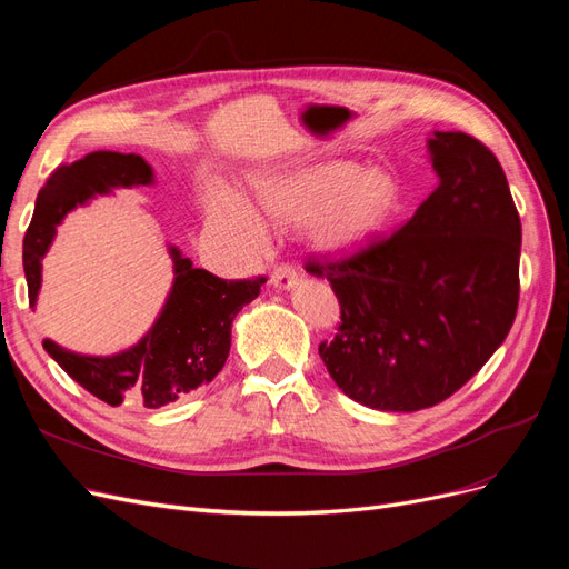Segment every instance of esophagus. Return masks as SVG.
Instances as JSON below:
<instances>
[{
    "label": "esophagus",
    "instance_id": "obj_1",
    "mask_svg": "<svg viewBox=\"0 0 569 569\" xmlns=\"http://www.w3.org/2000/svg\"><path fill=\"white\" fill-rule=\"evenodd\" d=\"M297 282H299V272L291 268V266H287V263L278 266V268L270 272V284L280 287V289H289V287H295Z\"/></svg>",
    "mask_w": 569,
    "mask_h": 569
}]
</instances>
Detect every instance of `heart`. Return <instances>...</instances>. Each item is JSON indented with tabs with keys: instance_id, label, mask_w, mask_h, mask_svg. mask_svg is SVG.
Instances as JSON below:
<instances>
[{
	"instance_id": "1",
	"label": "heart",
	"mask_w": 569,
	"mask_h": 569,
	"mask_svg": "<svg viewBox=\"0 0 569 569\" xmlns=\"http://www.w3.org/2000/svg\"><path fill=\"white\" fill-rule=\"evenodd\" d=\"M261 209L284 226L313 222L318 247L353 251L380 232L401 206V187L387 170H363L351 161H327L297 173L270 178L258 187ZM213 232L244 249H261L266 230L244 201L218 194L211 203Z\"/></svg>"
}]
</instances>
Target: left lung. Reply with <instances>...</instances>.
<instances>
[{"instance_id": "8db88e82", "label": "left lung", "mask_w": 569, "mask_h": 569, "mask_svg": "<svg viewBox=\"0 0 569 569\" xmlns=\"http://www.w3.org/2000/svg\"><path fill=\"white\" fill-rule=\"evenodd\" d=\"M427 144L439 187L403 228L306 263L341 308L322 363L349 399L377 410L449 399L518 313L522 226L501 163L465 132H435Z\"/></svg>"}]
</instances>
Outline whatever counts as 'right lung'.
Wrapping results in <instances>:
<instances>
[{
	"label": "right lung",
	"instance_id": "obj_1",
	"mask_svg": "<svg viewBox=\"0 0 569 569\" xmlns=\"http://www.w3.org/2000/svg\"><path fill=\"white\" fill-rule=\"evenodd\" d=\"M151 182L153 170L142 157L118 151H92L47 178L23 239L30 306H36L42 284V258L66 213L111 189ZM170 256L176 263L173 289L157 322L132 349L116 356H80L44 339V351L82 389L109 406L140 401L144 408H161L213 382L230 353L234 316L266 282L263 274L256 280L216 278L194 268L176 247H170Z\"/></svg>",
	"mask_w": 569,
	"mask_h": 569
}]
</instances>
